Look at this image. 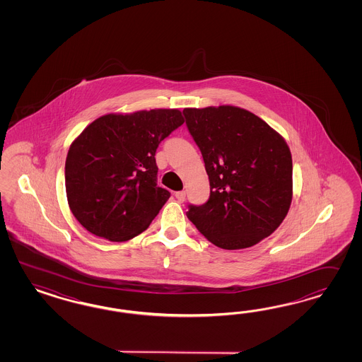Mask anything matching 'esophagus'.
I'll use <instances>...</instances> for the list:
<instances>
[{
    "label": "esophagus",
    "mask_w": 362,
    "mask_h": 362,
    "mask_svg": "<svg viewBox=\"0 0 362 362\" xmlns=\"http://www.w3.org/2000/svg\"><path fill=\"white\" fill-rule=\"evenodd\" d=\"M176 200L179 202V203H183L185 200H186V192L185 191H179V192H175Z\"/></svg>",
    "instance_id": "1"
}]
</instances>
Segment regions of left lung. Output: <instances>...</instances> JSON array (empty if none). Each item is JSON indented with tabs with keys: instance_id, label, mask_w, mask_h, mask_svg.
Instances as JSON below:
<instances>
[{
	"instance_id": "1",
	"label": "left lung",
	"mask_w": 362,
	"mask_h": 362,
	"mask_svg": "<svg viewBox=\"0 0 362 362\" xmlns=\"http://www.w3.org/2000/svg\"><path fill=\"white\" fill-rule=\"evenodd\" d=\"M209 179V199L187 218L212 244L243 250L268 238L292 202V155L284 138L236 106L183 110Z\"/></svg>"
}]
</instances>
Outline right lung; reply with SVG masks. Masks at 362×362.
<instances>
[{"label":"right lung","instance_id":"1","mask_svg":"<svg viewBox=\"0 0 362 362\" xmlns=\"http://www.w3.org/2000/svg\"><path fill=\"white\" fill-rule=\"evenodd\" d=\"M183 122L177 109L106 114L78 135L66 158V197L88 232L126 241L148 228L170 197L156 185L155 153Z\"/></svg>","mask_w":362,"mask_h":362}]
</instances>
